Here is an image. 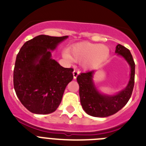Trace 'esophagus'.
Masks as SVG:
<instances>
[{"label":"esophagus","instance_id":"1","mask_svg":"<svg viewBox=\"0 0 146 146\" xmlns=\"http://www.w3.org/2000/svg\"><path fill=\"white\" fill-rule=\"evenodd\" d=\"M80 74V72L79 71L77 70H74V72H73V76H74V79H76L77 78V77L78 76V74Z\"/></svg>","mask_w":146,"mask_h":146}]
</instances>
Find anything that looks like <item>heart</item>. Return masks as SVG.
<instances>
[{
    "instance_id": "heart-1",
    "label": "heart",
    "mask_w": 146,
    "mask_h": 146,
    "mask_svg": "<svg viewBox=\"0 0 146 146\" xmlns=\"http://www.w3.org/2000/svg\"><path fill=\"white\" fill-rule=\"evenodd\" d=\"M69 53L64 52V57L69 60L83 61L86 67L97 66L108 59L110 49L108 46L89 42L76 44L69 48Z\"/></svg>"
}]
</instances>
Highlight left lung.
Masks as SVG:
<instances>
[{
    "mask_svg": "<svg viewBox=\"0 0 146 146\" xmlns=\"http://www.w3.org/2000/svg\"><path fill=\"white\" fill-rule=\"evenodd\" d=\"M115 53L121 55L131 68L130 79L123 90L115 95L102 94L98 91L93 81L94 71L81 73L77 76V81L80 86L79 94L82 108L91 116L104 118L116 113L122 109L129 100L135 84V64L129 50L118 44Z\"/></svg>",
    "mask_w": 146,
    "mask_h": 146,
    "instance_id": "1",
    "label": "left lung"
}]
</instances>
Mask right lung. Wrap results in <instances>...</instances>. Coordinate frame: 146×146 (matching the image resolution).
Masks as SVG:
<instances>
[{
	"instance_id": "add662e5",
	"label": "right lung",
	"mask_w": 146,
	"mask_h": 146,
	"mask_svg": "<svg viewBox=\"0 0 146 146\" xmlns=\"http://www.w3.org/2000/svg\"><path fill=\"white\" fill-rule=\"evenodd\" d=\"M67 38L39 35L25 42L17 55L14 88L23 106L31 113L55 112L73 79V69L61 66L51 55V50Z\"/></svg>"
}]
</instances>
